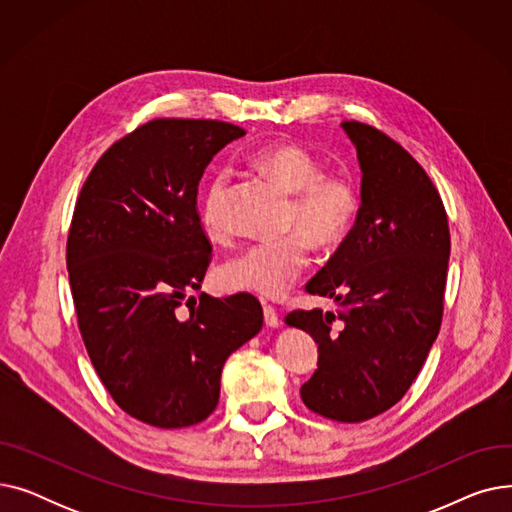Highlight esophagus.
<instances>
[{
  "label": "esophagus",
  "instance_id": "34e87169",
  "mask_svg": "<svg viewBox=\"0 0 512 512\" xmlns=\"http://www.w3.org/2000/svg\"><path fill=\"white\" fill-rule=\"evenodd\" d=\"M263 319H265V326L267 328H280L282 326V319L276 311V307L263 303Z\"/></svg>",
  "mask_w": 512,
  "mask_h": 512
}]
</instances>
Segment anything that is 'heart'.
<instances>
[{"mask_svg": "<svg viewBox=\"0 0 512 512\" xmlns=\"http://www.w3.org/2000/svg\"><path fill=\"white\" fill-rule=\"evenodd\" d=\"M251 159L292 193L286 228L302 234L290 232L240 249L218 267L215 280L230 292H255L265 299H278L299 280L311 261L304 236L317 249L338 247L355 226L361 195L357 182L348 174L321 172L319 157L301 143L265 145ZM226 201V174L213 176L199 207L201 224L211 238H222L230 232Z\"/></svg>", "mask_w": 512, "mask_h": 512, "instance_id": "1", "label": "heart"}]
</instances>
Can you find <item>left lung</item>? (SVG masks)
I'll return each instance as SVG.
<instances>
[{
    "label": "left lung",
    "mask_w": 512,
    "mask_h": 512,
    "mask_svg": "<svg viewBox=\"0 0 512 512\" xmlns=\"http://www.w3.org/2000/svg\"><path fill=\"white\" fill-rule=\"evenodd\" d=\"M342 128L357 149L361 207L305 286L334 299L338 313L292 311L286 324L317 342V369L301 386L307 409L359 423L407 394L438 338L450 232L440 193L407 149L363 122Z\"/></svg>",
    "instance_id": "1"
}]
</instances>
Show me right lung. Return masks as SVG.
<instances>
[{
	"mask_svg": "<svg viewBox=\"0 0 512 512\" xmlns=\"http://www.w3.org/2000/svg\"><path fill=\"white\" fill-rule=\"evenodd\" d=\"M240 137L220 120H151L99 157L76 199L66 265L80 336L116 405L155 427L207 419L226 359L263 326L247 292H201L178 313L211 261L199 180Z\"/></svg>",
	"mask_w": 512,
	"mask_h": 512,
	"instance_id": "1",
	"label": "right lung"
}]
</instances>
